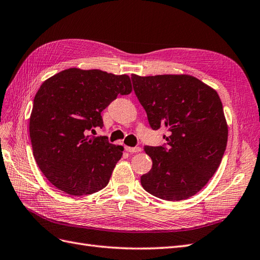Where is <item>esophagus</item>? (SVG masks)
<instances>
[{
	"mask_svg": "<svg viewBox=\"0 0 260 260\" xmlns=\"http://www.w3.org/2000/svg\"><path fill=\"white\" fill-rule=\"evenodd\" d=\"M125 150L128 151V152H139V151H142V148H140V147H128V146H125Z\"/></svg>",
	"mask_w": 260,
	"mask_h": 260,
	"instance_id": "esophagus-1",
	"label": "esophagus"
}]
</instances>
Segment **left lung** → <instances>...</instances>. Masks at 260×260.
<instances>
[{
	"label": "left lung",
	"mask_w": 260,
	"mask_h": 260,
	"mask_svg": "<svg viewBox=\"0 0 260 260\" xmlns=\"http://www.w3.org/2000/svg\"><path fill=\"white\" fill-rule=\"evenodd\" d=\"M132 80L151 128L170 132L167 147H144L152 160L150 171L140 177L144 189L170 202L194 196L225 151L228 123L218 92L187 74H133Z\"/></svg>",
	"instance_id": "left-lung-1"
}]
</instances>
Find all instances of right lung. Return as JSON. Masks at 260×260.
<instances>
[{
	"label": "right lung",
	"mask_w": 260,
	"mask_h": 260,
	"mask_svg": "<svg viewBox=\"0 0 260 260\" xmlns=\"http://www.w3.org/2000/svg\"><path fill=\"white\" fill-rule=\"evenodd\" d=\"M133 90L128 75L100 70H64L44 80L29 121L35 160L56 188L81 196L106 187L123 146L89 136L102 127L101 112L117 94Z\"/></svg>",
	"instance_id": "right-lung-1"
}]
</instances>
